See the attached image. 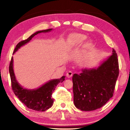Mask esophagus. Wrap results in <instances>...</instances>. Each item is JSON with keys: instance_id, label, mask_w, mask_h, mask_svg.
<instances>
[{"instance_id": "esophagus-1", "label": "esophagus", "mask_w": 130, "mask_h": 130, "mask_svg": "<svg viewBox=\"0 0 130 130\" xmlns=\"http://www.w3.org/2000/svg\"><path fill=\"white\" fill-rule=\"evenodd\" d=\"M73 73L72 72L70 71H69L67 73V77L68 78H70L72 76H73Z\"/></svg>"}]
</instances>
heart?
I'll return each instance as SVG.
<instances>
[{"label":"heart","instance_id":"1","mask_svg":"<svg viewBox=\"0 0 130 130\" xmlns=\"http://www.w3.org/2000/svg\"><path fill=\"white\" fill-rule=\"evenodd\" d=\"M87 37L86 35L81 34H75L72 35L68 41L67 44V49H72L75 47L81 45L85 40L87 39ZM92 45V41H88L85 43V47L88 48Z\"/></svg>","mask_w":130,"mask_h":130}]
</instances>
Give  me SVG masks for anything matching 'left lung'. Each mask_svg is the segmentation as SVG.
<instances>
[{
	"instance_id": "obj_1",
	"label": "left lung",
	"mask_w": 130,
	"mask_h": 130,
	"mask_svg": "<svg viewBox=\"0 0 130 130\" xmlns=\"http://www.w3.org/2000/svg\"><path fill=\"white\" fill-rule=\"evenodd\" d=\"M118 75V60L113 49L112 55L98 67L82 69L80 74H74L72 80L75 107L84 111L103 107L113 96Z\"/></svg>"
}]
</instances>
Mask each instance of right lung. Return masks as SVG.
I'll list each match as a JSON object with an SVG mask.
<instances>
[{
	"label": "right lung",
	"instance_id": "obj_1",
	"mask_svg": "<svg viewBox=\"0 0 130 130\" xmlns=\"http://www.w3.org/2000/svg\"><path fill=\"white\" fill-rule=\"evenodd\" d=\"M53 30V29H49L37 32L31 35L26 40L19 42L15 46L13 55L21 48V47L29 43L35 35L43 32H49ZM9 73L10 75L11 86L13 91L15 95L24 104L27 108L37 111H45L50 108L53 105L54 99L52 98L53 92L55 89L56 86L60 82L63 81L65 76H63L60 78L51 80L42 85L36 89H28L23 88L16 80L13 70V59L11 57L9 66Z\"/></svg>",
	"mask_w": 130,
	"mask_h": 130
}]
</instances>
